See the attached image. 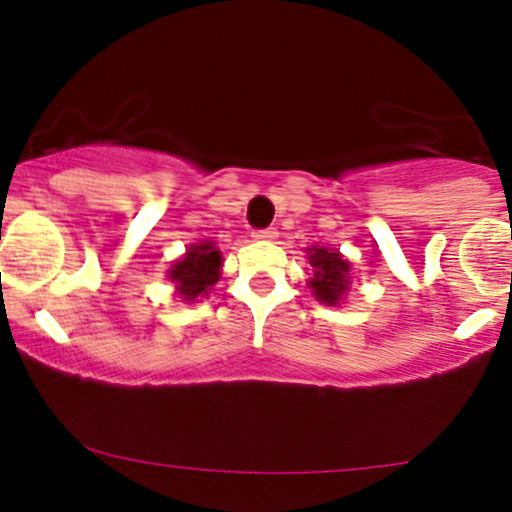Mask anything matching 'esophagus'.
I'll list each match as a JSON object with an SVG mask.
<instances>
[{"label":"esophagus","instance_id":"obj_1","mask_svg":"<svg viewBox=\"0 0 512 512\" xmlns=\"http://www.w3.org/2000/svg\"><path fill=\"white\" fill-rule=\"evenodd\" d=\"M257 240H276L279 238V231L276 228H262V231H255Z\"/></svg>","mask_w":512,"mask_h":512}]
</instances>
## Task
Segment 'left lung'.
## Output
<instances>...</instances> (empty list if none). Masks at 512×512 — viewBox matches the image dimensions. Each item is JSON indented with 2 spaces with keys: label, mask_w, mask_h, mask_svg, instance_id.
<instances>
[{
  "label": "left lung",
  "mask_w": 512,
  "mask_h": 512,
  "mask_svg": "<svg viewBox=\"0 0 512 512\" xmlns=\"http://www.w3.org/2000/svg\"><path fill=\"white\" fill-rule=\"evenodd\" d=\"M308 260L313 264V276H310L308 286L313 289L317 301L327 305L342 303L351 284L349 260H344L339 250L320 248V245L308 248Z\"/></svg>",
  "instance_id": "obj_1"
}]
</instances>
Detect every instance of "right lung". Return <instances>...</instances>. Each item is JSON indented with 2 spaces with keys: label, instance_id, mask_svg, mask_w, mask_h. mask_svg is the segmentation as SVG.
<instances>
[{
  "label": "right lung",
  "instance_id": "add662e5",
  "mask_svg": "<svg viewBox=\"0 0 512 512\" xmlns=\"http://www.w3.org/2000/svg\"><path fill=\"white\" fill-rule=\"evenodd\" d=\"M223 255L211 240H202L187 248L185 255L168 269V279L173 281L182 301H195L199 296H207L211 286L221 276Z\"/></svg>",
  "mask_w": 512,
  "mask_h": 512
}]
</instances>
